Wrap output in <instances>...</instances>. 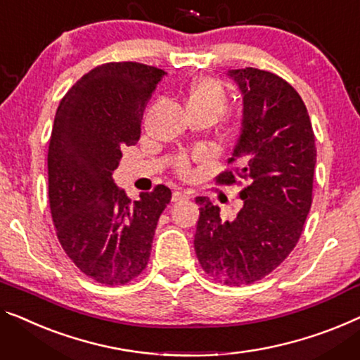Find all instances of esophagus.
Wrapping results in <instances>:
<instances>
[{"label": "esophagus", "instance_id": "esophagus-1", "mask_svg": "<svg viewBox=\"0 0 360 360\" xmlns=\"http://www.w3.org/2000/svg\"><path fill=\"white\" fill-rule=\"evenodd\" d=\"M187 198H189V195H187L186 192H179V191H176L174 194H173V198H171V200H173V202H182V200H187Z\"/></svg>", "mask_w": 360, "mask_h": 360}]
</instances>
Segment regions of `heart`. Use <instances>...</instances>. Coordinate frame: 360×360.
Instances as JSON below:
<instances>
[{
	"label": "heart",
	"instance_id": "b5f03b06",
	"mask_svg": "<svg viewBox=\"0 0 360 360\" xmlns=\"http://www.w3.org/2000/svg\"><path fill=\"white\" fill-rule=\"evenodd\" d=\"M186 106L192 117L205 116L217 120L228 106V94L224 85L214 77H197L186 92ZM179 171H187V160L179 162Z\"/></svg>",
	"mask_w": 360,
	"mask_h": 360
}]
</instances>
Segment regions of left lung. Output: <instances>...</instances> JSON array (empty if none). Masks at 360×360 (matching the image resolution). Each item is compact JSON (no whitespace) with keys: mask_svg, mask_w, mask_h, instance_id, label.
I'll return each instance as SVG.
<instances>
[{"mask_svg":"<svg viewBox=\"0 0 360 360\" xmlns=\"http://www.w3.org/2000/svg\"><path fill=\"white\" fill-rule=\"evenodd\" d=\"M243 95V122L233 158L243 168L224 171L219 184L236 176L248 182L244 205L234 219L197 197L200 217L194 248L207 275L228 286L262 280L291 254L312 205L317 148L307 108L286 80L255 68L228 71Z\"/></svg>","mask_w":360,"mask_h":360,"instance_id":"obj_1","label":"left lung"}]
</instances>
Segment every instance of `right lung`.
Returning a JSON list of instances; mask_svg holds the SVG:
<instances>
[{
	"mask_svg": "<svg viewBox=\"0 0 360 360\" xmlns=\"http://www.w3.org/2000/svg\"><path fill=\"white\" fill-rule=\"evenodd\" d=\"M141 63H106L80 77L56 110L48 147V198L64 252L84 275L126 284L148 264L166 186L131 202L112 181L121 148L137 143L147 101L165 76Z\"/></svg>",
	"mask_w": 360,
	"mask_h": 360,
	"instance_id": "add662e5",
	"label": "right lung"
}]
</instances>
